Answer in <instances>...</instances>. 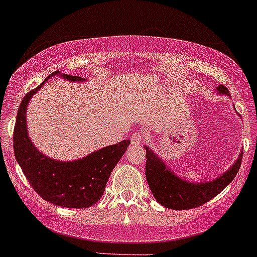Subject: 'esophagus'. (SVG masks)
<instances>
[{
    "mask_svg": "<svg viewBox=\"0 0 257 257\" xmlns=\"http://www.w3.org/2000/svg\"><path fill=\"white\" fill-rule=\"evenodd\" d=\"M143 142H144V134L143 133L136 131V133H134L133 135H131V144H133L134 147H139V145L143 144Z\"/></svg>",
    "mask_w": 257,
    "mask_h": 257,
    "instance_id": "1",
    "label": "esophagus"
}]
</instances>
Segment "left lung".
Instances as JSON below:
<instances>
[{"label":"left lung","mask_w":257,"mask_h":257,"mask_svg":"<svg viewBox=\"0 0 257 257\" xmlns=\"http://www.w3.org/2000/svg\"><path fill=\"white\" fill-rule=\"evenodd\" d=\"M217 91L221 95L225 94L229 96L228 88L224 86H219ZM145 149H147L145 176L149 188L157 202L171 210H190L211 201L233 181L235 175L239 171L240 162H242V153H240L234 165L225 174L220 175L219 178L206 183H190L176 176L148 147H145Z\"/></svg>","instance_id":"left-lung-1"}]
</instances>
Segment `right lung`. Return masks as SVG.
Listing matches in <instances>:
<instances>
[{
    "label": "right lung",
    "instance_id": "right-lung-1",
    "mask_svg": "<svg viewBox=\"0 0 257 257\" xmlns=\"http://www.w3.org/2000/svg\"><path fill=\"white\" fill-rule=\"evenodd\" d=\"M58 74L73 82L85 81L81 77L60 74L59 70L46 79ZM42 85L29 91L18 109L14 127V153L27 180L45 201L68 208L90 207L103 196L110 172L130 145V140L104 147L81 160L69 162H60L42 154L29 139L26 115L29 100Z\"/></svg>",
    "mask_w": 257,
    "mask_h": 257
}]
</instances>
